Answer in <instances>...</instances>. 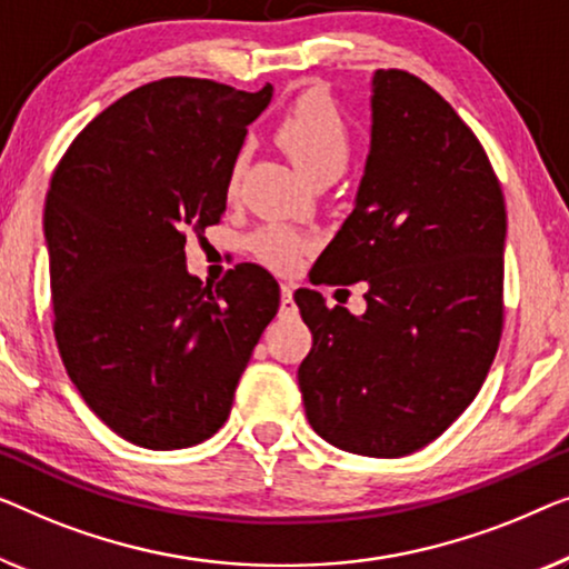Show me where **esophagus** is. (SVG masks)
Listing matches in <instances>:
<instances>
[{
    "mask_svg": "<svg viewBox=\"0 0 569 569\" xmlns=\"http://www.w3.org/2000/svg\"><path fill=\"white\" fill-rule=\"evenodd\" d=\"M296 303H293V288L291 286H281V315H293Z\"/></svg>",
    "mask_w": 569,
    "mask_h": 569,
    "instance_id": "obj_1",
    "label": "esophagus"
}]
</instances>
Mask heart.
Listing matches in <instances>:
<instances>
[{
	"mask_svg": "<svg viewBox=\"0 0 569 569\" xmlns=\"http://www.w3.org/2000/svg\"><path fill=\"white\" fill-rule=\"evenodd\" d=\"M278 141L283 143L293 162L315 182L340 178L350 162V154H353V139H350L346 118H342L340 108L335 106L330 94L319 90L303 92L286 110L281 123H278ZM247 157H250V149L239 147L234 159H231L229 193H234L239 188ZM309 244V239L299 231L278 227V223L254 231L250 237V250L276 270H291L299 266Z\"/></svg>",
	"mask_w": 569,
	"mask_h": 569,
	"instance_id": "b5f03b06",
	"label": "heart"
}]
</instances>
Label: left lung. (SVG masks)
Listing matches in <instances>:
<instances>
[{
  "instance_id": "obj_1",
  "label": "left lung",
  "mask_w": 569,
  "mask_h": 569,
  "mask_svg": "<svg viewBox=\"0 0 569 569\" xmlns=\"http://www.w3.org/2000/svg\"><path fill=\"white\" fill-rule=\"evenodd\" d=\"M356 208L311 283L366 286V311L293 293L309 426L342 451L397 459L471 405L502 335L506 201L482 143L410 71L379 69Z\"/></svg>"
}]
</instances>
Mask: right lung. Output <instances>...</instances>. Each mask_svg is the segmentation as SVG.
Listing matches in <instances>:
<instances>
[{
    "instance_id": "right-lung-1",
    "label": "right lung",
    "mask_w": 569,
    "mask_h": 569,
    "mask_svg": "<svg viewBox=\"0 0 569 569\" xmlns=\"http://www.w3.org/2000/svg\"><path fill=\"white\" fill-rule=\"evenodd\" d=\"M273 87L167 77L123 94L71 141L46 196L53 335L87 407L126 441L174 451L211 438L281 307L239 262L216 288L186 237L227 211L229 167Z\"/></svg>"
}]
</instances>
